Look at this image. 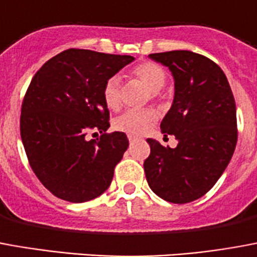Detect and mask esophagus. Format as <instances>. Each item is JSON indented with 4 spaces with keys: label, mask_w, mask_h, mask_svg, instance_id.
<instances>
[{
    "label": "esophagus",
    "mask_w": 257,
    "mask_h": 257,
    "mask_svg": "<svg viewBox=\"0 0 257 257\" xmlns=\"http://www.w3.org/2000/svg\"><path fill=\"white\" fill-rule=\"evenodd\" d=\"M128 139H129V143H134L138 140V136H135V135H128Z\"/></svg>",
    "instance_id": "esophagus-1"
}]
</instances>
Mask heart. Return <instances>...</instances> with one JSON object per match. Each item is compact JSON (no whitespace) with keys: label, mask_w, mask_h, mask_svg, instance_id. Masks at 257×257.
Instances as JSON below:
<instances>
[{"label":"heart","mask_w":257,"mask_h":257,"mask_svg":"<svg viewBox=\"0 0 257 257\" xmlns=\"http://www.w3.org/2000/svg\"><path fill=\"white\" fill-rule=\"evenodd\" d=\"M131 77L142 81L148 90L151 98L159 96V90L166 83V70L157 62L146 61L131 70ZM104 104L110 110H117L121 106V90L119 79L117 76L109 77L103 85L102 91ZM158 119V113L154 109L126 110L125 113L114 119V129L129 135H144L148 132Z\"/></svg>","instance_id":"1"}]
</instances>
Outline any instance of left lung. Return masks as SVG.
Listing matches in <instances>:
<instances>
[{
  "label": "left lung",
  "instance_id": "left-lung-1",
  "mask_svg": "<svg viewBox=\"0 0 257 257\" xmlns=\"http://www.w3.org/2000/svg\"><path fill=\"white\" fill-rule=\"evenodd\" d=\"M172 70L174 100L161 122L176 148L148 139L144 172L150 188L163 200L185 204L206 195L229 165L237 144L235 102L223 70L189 50L150 54Z\"/></svg>",
  "mask_w": 257,
  "mask_h": 257
}]
</instances>
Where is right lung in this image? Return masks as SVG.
<instances>
[{"mask_svg":"<svg viewBox=\"0 0 257 257\" xmlns=\"http://www.w3.org/2000/svg\"><path fill=\"white\" fill-rule=\"evenodd\" d=\"M134 60L68 49L32 77L22 103L20 135L32 172L58 199L83 203L110 187L129 142L123 132H106L110 113L102 91ZM98 132L99 138L89 139Z\"/></svg>","mask_w":257,"mask_h":257,"instance_id":"add662e5","label":"right lung"}]
</instances>
